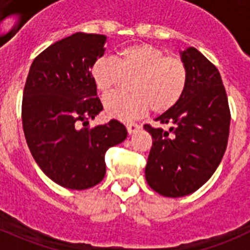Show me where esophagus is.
I'll return each mask as SVG.
<instances>
[{
  "instance_id": "34e87169",
  "label": "esophagus",
  "mask_w": 250,
  "mask_h": 250,
  "mask_svg": "<svg viewBox=\"0 0 250 250\" xmlns=\"http://www.w3.org/2000/svg\"><path fill=\"white\" fill-rule=\"evenodd\" d=\"M126 129H127V132L131 135V134H134V132H136L138 130L141 129V125H139V124H135V123L127 124Z\"/></svg>"
}]
</instances>
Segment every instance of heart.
Returning <instances> with one entry per match:
<instances>
[{
  "mask_svg": "<svg viewBox=\"0 0 250 250\" xmlns=\"http://www.w3.org/2000/svg\"><path fill=\"white\" fill-rule=\"evenodd\" d=\"M90 76L104 95L131 79V94L116 92L104 100L107 116L130 121L140 118L150 107L155 112H165L175 106L187 89L188 68L182 59L167 56L165 51L155 46L139 43L119 50L114 60H95Z\"/></svg>",
  "mask_w": 250,
  "mask_h": 250,
  "instance_id": "heart-1",
  "label": "heart"
}]
</instances>
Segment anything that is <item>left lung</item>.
<instances>
[{
  "instance_id": "obj_1",
  "label": "left lung",
  "mask_w": 250,
  "mask_h": 250,
  "mask_svg": "<svg viewBox=\"0 0 250 250\" xmlns=\"http://www.w3.org/2000/svg\"><path fill=\"white\" fill-rule=\"evenodd\" d=\"M188 83L179 103L155 121L169 130L144 125L152 136L145 178L167 198L194 193L219 167L228 144L230 111L218 68L195 47L180 52Z\"/></svg>"
}]
</instances>
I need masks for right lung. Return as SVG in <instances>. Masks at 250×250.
<instances>
[{
    "label": "right lung",
    "instance_id": "1",
    "mask_svg": "<svg viewBox=\"0 0 250 250\" xmlns=\"http://www.w3.org/2000/svg\"><path fill=\"white\" fill-rule=\"evenodd\" d=\"M105 42L104 35L76 32L52 43L34 60L23 90L22 125L31 154L52 182L72 190L99 184L106 150L127 136L118 120L87 127L103 110L90 67Z\"/></svg>",
    "mask_w": 250,
    "mask_h": 250
}]
</instances>
